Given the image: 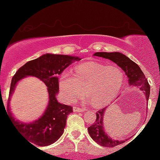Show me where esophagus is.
I'll return each mask as SVG.
<instances>
[{
	"label": "esophagus",
	"mask_w": 160,
	"mask_h": 160,
	"mask_svg": "<svg viewBox=\"0 0 160 160\" xmlns=\"http://www.w3.org/2000/svg\"><path fill=\"white\" fill-rule=\"evenodd\" d=\"M73 111L74 112H83L86 111V109H84V108H78V107H74L73 108Z\"/></svg>",
	"instance_id": "34e87169"
}]
</instances>
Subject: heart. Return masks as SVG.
Listing matches in <instances>:
<instances>
[{
    "label": "heart",
    "mask_w": 160,
    "mask_h": 160,
    "mask_svg": "<svg viewBox=\"0 0 160 160\" xmlns=\"http://www.w3.org/2000/svg\"><path fill=\"white\" fill-rule=\"evenodd\" d=\"M123 80V72L117 65L106 66L90 62L78 66L74 75L68 71H64L60 75L58 86L68 102H76L86 92L92 105L99 108L107 105L114 99Z\"/></svg>",
    "instance_id": "1"
}]
</instances>
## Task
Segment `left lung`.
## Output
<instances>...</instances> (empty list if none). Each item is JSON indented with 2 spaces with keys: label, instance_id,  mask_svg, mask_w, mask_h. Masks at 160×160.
<instances>
[{
  "label": "left lung",
  "instance_id": "obj_1",
  "mask_svg": "<svg viewBox=\"0 0 160 160\" xmlns=\"http://www.w3.org/2000/svg\"><path fill=\"white\" fill-rule=\"evenodd\" d=\"M93 56L109 59L117 64L128 77L129 86L139 88L141 90L144 92L146 100L148 101L150 90V85L148 82V79L145 78V75L141 70L140 67L135 62L132 61L129 58H128L122 53L118 52H95ZM106 110H107V107L97 112L96 120L94 124L88 128V132L92 138L97 144L102 147H106V148H113V147L122 144L128 139H125L124 141L114 140L109 135H108L107 133H105L103 120Z\"/></svg>",
  "mask_w": 160,
  "mask_h": 160
}]
</instances>
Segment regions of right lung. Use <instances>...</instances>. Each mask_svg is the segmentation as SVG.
Returning a JSON list of instances; mask_svg holds the SVG:
<instances>
[{
    "instance_id": "1",
    "label": "right lung",
    "mask_w": 160,
    "mask_h": 160,
    "mask_svg": "<svg viewBox=\"0 0 160 160\" xmlns=\"http://www.w3.org/2000/svg\"><path fill=\"white\" fill-rule=\"evenodd\" d=\"M80 60V58L77 56L47 53L36 59L28 62L18 70L12 78L7 104L8 115L16 129L31 142L30 144L41 147L48 146L56 142L63 134L68 115L72 113L73 108L57 101L56 96L58 93V75L61 74L72 62ZM28 76L39 78L46 84L49 102L47 109L40 118L32 123H22L14 117L11 112L9 101L18 81Z\"/></svg>"
}]
</instances>
